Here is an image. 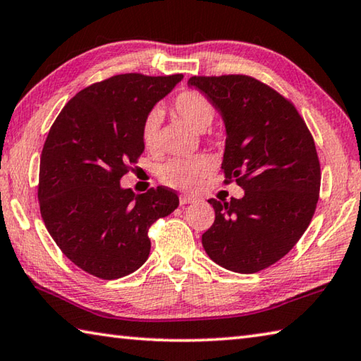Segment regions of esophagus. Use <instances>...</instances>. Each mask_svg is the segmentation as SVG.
Wrapping results in <instances>:
<instances>
[{"label":"esophagus","instance_id":"34e87169","mask_svg":"<svg viewBox=\"0 0 361 361\" xmlns=\"http://www.w3.org/2000/svg\"><path fill=\"white\" fill-rule=\"evenodd\" d=\"M194 202H197V199L192 197V195H180L181 205H188V204H194Z\"/></svg>","mask_w":361,"mask_h":361}]
</instances>
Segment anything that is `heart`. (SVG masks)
Returning a JSON list of instances; mask_svg holds the SVG:
<instances>
[{"label":"heart","mask_w":361,"mask_h":361,"mask_svg":"<svg viewBox=\"0 0 361 361\" xmlns=\"http://www.w3.org/2000/svg\"><path fill=\"white\" fill-rule=\"evenodd\" d=\"M172 109L195 130H205L216 118L215 105L209 100V97L197 90H183L173 99ZM159 126H161L159 111H151L145 116L142 122V140L146 149H154L157 146ZM210 172V159L197 154L185 159H170L159 169V176L170 188L192 191Z\"/></svg>","instance_id":"1"}]
</instances>
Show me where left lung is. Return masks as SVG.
Returning <instances> with one entry per match:
<instances>
[{"instance_id": "1", "label": "left lung", "mask_w": 361, "mask_h": 361, "mask_svg": "<svg viewBox=\"0 0 361 361\" xmlns=\"http://www.w3.org/2000/svg\"><path fill=\"white\" fill-rule=\"evenodd\" d=\"M188 84L221 113L224 183L245 189L229 202L209 199L215 221L202 245L224 269L259 272L282 259L312 221L322 180L314 137L288 99L252 76H192Z\"/></svg>"}]
</instances>
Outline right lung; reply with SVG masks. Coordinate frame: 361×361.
I'll return each mask as SVG.
<instances>
[{"label":"right lung","mask_w":361,"mask_h":361,"mask_svg":"<svg viewBox=\"0 0 361 361\" xmlns=\"http://www.w3.org/2000/svg\"><path fill=\"white\" fill-rule=\"evenodd\" d=\"M183 75H116L66 103L39 162L42 221L71 262L103 280L129 276L148 259L151 224L178 207L166 186L145 194L119 181L143 154L142 122Z\"/></svg>","instance_id":"right-lung-1"}]
</instances>
